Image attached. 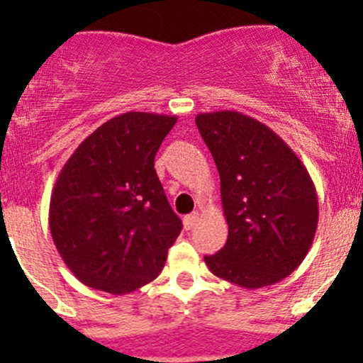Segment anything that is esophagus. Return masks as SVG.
Here are the masks:
<instances>
[{
    "label": "esophagus",
    "mask_w": 363,
    "mask_h": 363,
    "mask_svg": "<svg viewBox=\"0 0 363 363\" xmlns=\"http://www.w3.org/2000/svg\"><path fill=\"white\" fill-rule=\"evenodd\" d=\"M199 223V212H193V214H188L184 218V228L186 230H193L195 225Z\"/></svg>",
    "instance_id": "1"
}]
</instances>
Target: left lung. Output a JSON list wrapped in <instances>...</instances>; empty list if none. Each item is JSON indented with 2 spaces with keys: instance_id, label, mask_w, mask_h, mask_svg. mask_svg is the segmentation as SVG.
Here are the masks:
<instances>
[{
  "instance_id": "left-lung-1",
  "label": "left lung",
  "mask_w": 363,
  "mask_h": 363,
  "mask_svg": "<svg viewBox=\"0 0 363 363\" xmlns=\"http://www.w3.org/2000/svg\"><path fill=\"white\" fill-rule=\"evenodd\" d=\"M219 179L228 239L205 256L214 276L240 288L270 286L306 258L318 228V195L290 145L269 126L235 111L195 119Z\"/></svg>"
}]
</instances>
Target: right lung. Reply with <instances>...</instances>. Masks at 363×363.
Returning a JSON list of instances; mask_svg holds the SVG:
<instances>
[{
  "label": "right lung",
  "mask_w": 363,
  "mask_h": 363,
  "mask_svg": "<svg viewBox=\"0 0 363 363\" xmlns=\"http://www.w3.org/2000/svg\"><path fill=\"white\" fill-rule=\"evenodd\" d=\"M175 116L126 112L94 130L57 175L49 226L77 279L124 295L158 277L182 230L155 156Z\"/></svg>",
  "instance_id": "1"
}]
</instances>
